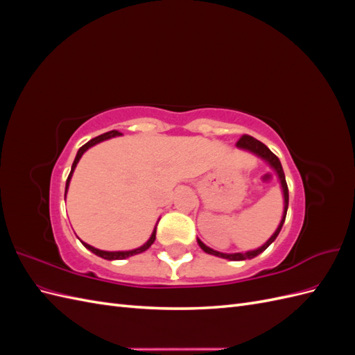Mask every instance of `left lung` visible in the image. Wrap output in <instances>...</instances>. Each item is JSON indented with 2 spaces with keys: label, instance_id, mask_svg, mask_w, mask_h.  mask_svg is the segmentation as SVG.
I'll list each match as a JSON object with an SVG mask.
<instances>
[{
  "label": "left lung",
  "instance_id": "1",
  "mask_svg": "<svg viewBox=\"0 0 355 355\" xmlns=\"http://www.w3.org/2000/svg\"><path fill=\"white\" fill-rule=\"evenodd\" d=\"M237 146L241 148V149H245V151H250L253 154H256L257 157H261L262 159H265L268 164H270L274 171L278 176V180H280L282 184V189H283V197H284V211H283V218H282V222L280 225H278V228L275 230V232L271 235V239L268 240L263 245H261L259 249L256 250H249L245 253H220L218 250H213L210 249V247H207L206 244H204L202 241L197 240L201 249L209 253V254H213V256H218V257H223V259H230V261H245V259H253V257H256L257 254H261L263 250L268 249V245H270L275 239L277 235L280 234L282 228H283V223L286 220V214H287V207H288V188H287V184H286V176H284V171H283V167H282V163L280 159H278V157L275 154L271 153V149L268 148L266 145H263L261 141H257V139L249 136V135H243L239 142H237Z\"/></svg>",
  "mask_w": 355,
  "mask_h": 355
}]
</instances>
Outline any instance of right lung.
Wrapping results in <instances>:
<instances>
[{
  "label": "right lung",
  "instance_id": "add662e5",
  "mask_svg": "<svg viewBox=\"0 0 355 355\" xmlns=\"http://www.w3.org/2000/svg\"><path fill=\"white\" fill-rule=\"evenodd\" d=\"M120 135H121L120 132H116V130H111V132H108V133H103V135H101V136H98V137L92 139V141H89L87 144L83 145V146L78 149L77 157H75L73 163H72V167H71V173H69V176H68V179H67L65 197H67V191H68V187H69V182H71L72 173H73L75 167H77V164H78V161H80L81 155H83L85 151H87L89 148H92L93 145L99 144V142H102V141H106V139H111V137H114V136H120ZM157 223H158V222H157ZM155 234H157V227L154 228V231H153V234H151V237H149V240H148V241H146L144 245L137 247V249H135V250H125V252H105V250H99V249H96V247H93V245H90V244H87V243H84V241H81V243H83V245L85 247V249H89V250H90V252H93L94 254H98V256L103 257V259H108V261H115V259H125V257H130V256H135V254H139V253H142V252L148 250L149 247H151V244L155 241Z\"/></svg>",
  "mask_w": 355,
  "mask_h": 355
}]
</instances>
